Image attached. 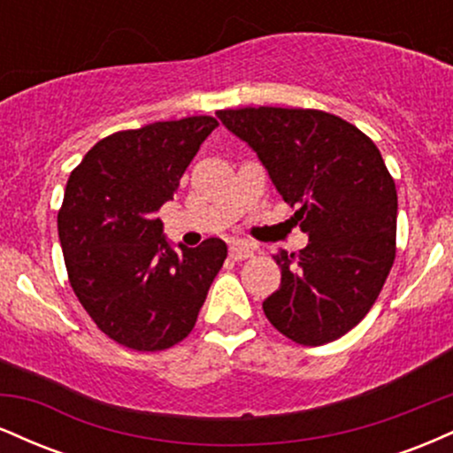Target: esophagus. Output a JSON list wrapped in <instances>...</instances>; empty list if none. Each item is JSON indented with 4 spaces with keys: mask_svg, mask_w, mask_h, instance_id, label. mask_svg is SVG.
<instances>
[{
    "mask_svg": "<svg viewBox=\"0 0 453 453\" xmlns=\"http://www.w3.org/2000/svg\"><path fill=\"white\" fill-rule=\"evenodd\" d=\"M253 256V247L247 241H232L230 242V257L232 259H247Z\"/></svg>",
    "mask_w": 453,
    "mask_h": 453,
    "instance_id": "obj_1",
    "label": "esophagus"
}]
</instances>
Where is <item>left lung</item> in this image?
<instances>
[{
	"mask_svg": "<svg viewBox=\"0 0 453 453\" xmlns=\"http://www.w3.org/2000/svg\"><path fill=\"white\" fill-rule=\"evenodd\" d=\"M217 117L256 150L270 180L309 234L280 251V285L262 309L300 345L341 339L375 304L396 256L398 196L371 138L330 112L238 108Z\"/></svg>",
	"mask_w": 453,
	"mask_h": 453,
	"instance_id": "1",
	"label": "left lung"
}]
</instances>
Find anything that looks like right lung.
<instances>
[{"instance_id": "add662e5", "label": "right lung", "mask_w": 453, "mask_h": 453, "mask_svg": "<svg viewBox=\"0 0 453 453\" xmlns=\"http://www.w3.org/2000/svg\"><path fill=\"white\" fill-rule=\"evenodd\" d=\"M217 126L212 117H187L117 132L70 174L57 215L67 277L119 345L161 351L183 341L223 266L221 238L174 249L157 217Z\"/></svg>"}]
</instances>
